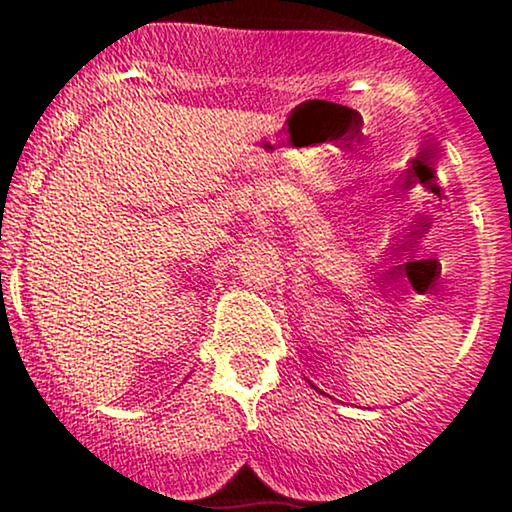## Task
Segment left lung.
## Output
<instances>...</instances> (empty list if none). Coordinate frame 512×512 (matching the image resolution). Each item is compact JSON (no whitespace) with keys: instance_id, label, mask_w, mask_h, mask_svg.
Segmentation results:
<instances>
[{"instance_id":"left-lung-1","label":"left lung","mask_w":512,"mask_h":512,"mask_svg":"<svg viewBox=\"0 0 512 512\" xmlns=\"http://www.w3.org/2000/svg\"><path fill=\"white\" fill-rule=\"evenodd\" d=\"M308 382H310V379H308ZM310 387H315V384H310ZM315 389H318V387H315Z\"/></svg>"}]
</instances>
